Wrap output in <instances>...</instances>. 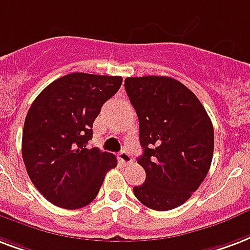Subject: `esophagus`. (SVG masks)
Wrapping results in <instances>:
<instances>
[{"label":"esophagus","instance_id":"34e87169","mask_svg":"<svg viewBox=\"0 0 250 250\" xmlns=\"http://www.w3.org/2000/svg\"><path fill=\"white\" fill-rule=\"evenodd\" d=\"M118 159H119L121 164H123L125 167H127V165H129V164L132 163V157H131V155H129L128 152H127L125 149H122L121 152H119Z\"/></svg>","mask_w":250,"mask_h":250}]
</instances>
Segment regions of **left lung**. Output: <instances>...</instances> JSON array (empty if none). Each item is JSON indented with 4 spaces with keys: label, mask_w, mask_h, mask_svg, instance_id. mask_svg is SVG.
<instances>
[{
    "label": "left lung",
    "mask_w": 250,
    "mask_h": 250,
    "mask_svg": "<svg viewBox=\"0 0 250 250\" xmlns=\"http://www.w3.org/2000/svg\"><path fill=\"white\" fill-rule=\"evenodd\" d=\"M125 87L139 118L146 181L133 188L143 205L176 208L205 181L214 155V127L184 83L165 76L128 77Z\"/></svg>",
    "instance_id": "left-lung-1"
}]
</instances>
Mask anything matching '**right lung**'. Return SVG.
Returning a JSON list of instances; mask_svg holds the SVG:
<instances>
[{"instance_id":"add662e5","label":"right lung","mask_w":250,"mask_h":250,"mask_svg":"<svg viewBox=\"0 0 250 250\" xmlns=\"http://www.w3.org/2000/svg\"><path fill=\"white\" fill-rule=\"evenodd\" d=\"M119 76L70 73L35 98L22 133V156L30 180L45 199L66 209L89 205L117 157L87 148L102 104L115 94Z\"/></svg>"}]
</instances>
